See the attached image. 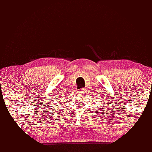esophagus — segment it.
<instances>
[{"mask_svg": "<svg viewBox=\"0 0 152 152\" xmlns=\"http://www.w3.org/2000/svg\"><path fill=\"white\" fill-rule=\"evenodd\" d=\"M83 90H84V89H83V88H81V89H80V90H79L80 92H83Z\"/></svg>", "mask_w": 152, "mask_h": 152, "instance_id": "esophagus-1", "label": "esophagus"}]
</instances>
